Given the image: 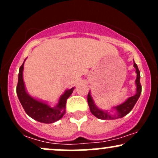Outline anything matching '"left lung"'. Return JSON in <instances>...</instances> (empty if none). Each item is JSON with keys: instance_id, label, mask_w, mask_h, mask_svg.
I'll return each instance as SVG.
<instances>
[{"instance_id": "obj_1", "label": "left lung", "mask_w": 158, "mask_h": 158, "mask_svg": "<svg viewBox=\"0 0 158 158\" xmlns=\"http://www.w3.org/2000/svg\"><path fill=\"white\" fill-rule=\"evenodd\" d=\"M134 67H135L136 70V73H137V79L135 80V85H136V94L132 97H128L125 102H123L121 104L116 106L112 108V109H114L116 110L115 114H110L108 110H104L99 108L96 106L94 103V101L93 98L91 97L90 92L88 94V103L89 106L90 110L93 115L97 117L98 119H116L118 118H122V117H125L134 108L136 102L138 100L139 96L141 94V85L139 79H140V72H139L138 67H137V64H135V61H134Z\"/></svg>"}]
</instances>
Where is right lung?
<instances>
[{"instance_id": "1", "label": "right lung", "mask_w": 158, "mask_h": 158, "mask_svg": "<svg viewBox=\"0 0 158 158\" xmlns=\"http://www.w3.org/2000/svg\"><path fill=\"white\" fill-rule=\"evenodd\" d=\"M27 59H25L24 61ZM24 61L19 68V81L17 85V95L27 115L38 122L42 123H53L62 118L65 114V107L68 98L71 95L73 88L65 90L59 97L57 105L52 107L45 101L34 98L27 92L23 78Z\"/></svg>"}]
</instances>
